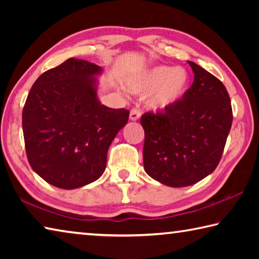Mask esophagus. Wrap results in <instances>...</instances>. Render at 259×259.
Returning a JSON list of instances; mask_svg holds the SVG:
<instances>
[{"label": "esophagus", "instance_id": "obj_1", "mask_svg": "<svg viewBox=\"0 0 259 259\" xmlns=\"http://www.w3.org/2000/svg\"><path fill=\"white\" fill-rule=\"evenodd\" d=\"M140 117V109L133 108L130 111V120L131 121H137Z\"/></svg>", "mask_w": 259, "mask_h": 259}]
</instances>
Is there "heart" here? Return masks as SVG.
<instances>
[{"mask_svg":"<svg viewBox=\"0 0 259 259\" xmlns=\"http://www.w3.org/2000/svg\"><path fill=\"white\" fill-rule=\"evenodd\" d=\"M190 83V75L182 67L155 66L129 83L135 94L152 93L148 104L154 109H165L183 97Z\"/></svg>","mask_w":259,"mask_h":259,"instance_id":"obj_1","label":"heart"}]
</instances>
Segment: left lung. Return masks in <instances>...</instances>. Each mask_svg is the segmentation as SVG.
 I'll list each match as a JSON object with an SVG mask.
<instances>
[{"instance_id":"left-lung-1","label":"left lung","mask_w":259,"mask_h":259,"mask_svg":"<svg viewBox=\"0 0 259 259\" xmlns=\"http://www.w3.org/2000/svg\"><path fill=\"white\" fill-rule=\"evenodd\" d=\"M187 63L194 81L183 98L140 119L145 131V171L171 187L193 185L216 169L233 121L222 81L193 61Z\"/></svg>"}]
</instances>
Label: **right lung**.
Listing matches in <instances>:
<instances>
[{"label":"right lung","mask_w":259,"mask_h":259,"mask_svg":"<svg viewBox=\"0 0 259 259\" xmlns=\"http://www.w3.org/2000/svg\"><path fill=\"white\" fill-rule=\"evenodd\" d=\"M98 65L69 58L38 76L23 109L26 154L38 176L64 190L102 176L107 151L129 119L97 97Z\"/></svg>","instance_id":"1"}]
</instances>
